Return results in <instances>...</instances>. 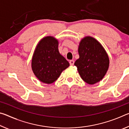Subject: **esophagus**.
<instances>
[{"instance_id": "1", "label": "esophagus", "mask_w": 129, "mask_h": 129, "mask_svg": "<svg viewBox=\"0 0 129 129\" xmlns=\"http://www.w3.org/2000/svg\"><path fill=\"white\" fill-rule=\"evenodd\" d=\"M74 63H75V61H74V60H71L69 61V64H70V65H71V66H73V65H74Z\"/></svg>"}]
</instances>
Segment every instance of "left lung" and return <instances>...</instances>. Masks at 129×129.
I'll return each mask as SVG.
<instances>
[{
	"label": "left lung",
	"instance_id": "obj_1",
	"mask_svg": "<svg viewBox=\"0 0 129 129\" xmlns=\"http://www.w3.org/2000/svg\"><path fill=\"white\" fill-rule=\"evenodd\" d=\"M78 52L80 57L75 65L82 79L90 85L100 81L109 66V57L104 47L94 38L86 36L81 40Z\"/></svg>",
	"mask_w": 129,
	"mask_h": 129
}]
</instances>
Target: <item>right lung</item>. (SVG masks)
<instances>
[{"instance_id": "1", "label": "right lung", "mask_w": 129, "mask_h": 129, "mask_svg": "<svg viewBox=\"0 0 129 129\" xmlns=\"http://www.w3.org/2000/svg\"><path fill=\"white\" fill-rule=\"evenodd\" d=\"M58 41L53 36H47L39 41L32 59V69L41 82L50 84L59 77L69 63L58 49Z\"/></svg>"}]
</instances>
